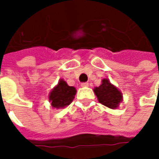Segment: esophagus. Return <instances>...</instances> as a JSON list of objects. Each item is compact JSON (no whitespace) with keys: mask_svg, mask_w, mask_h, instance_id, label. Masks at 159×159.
<instances>
[{"mask_svg":"<svg viewBox=\"0 0 159 159\" xmlns=\"http://www.w3.org/2000/svg\"><path fill=\"white\" fill-rule=\"evenodd\" d=\"M81 86L83 87V88H86V87H89V83H81Z\"/></svg>","mask_w":159,"mask_h":159,"instance_id":"34e87169","label":"esophagus"}]
</instances>
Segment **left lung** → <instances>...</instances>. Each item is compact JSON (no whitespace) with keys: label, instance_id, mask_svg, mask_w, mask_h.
<instances>
[{"label":"left lung","instance_id":"1","mask_svg":"<svg viewBox=\"0 0 159 159\" xmlns=\"http://www.w3.org/2000/svg\"><path fill=\"white\" fill-rule=\"evenodd\" d=\"M93 92L98 98L99 102L111 109H116L123 101L121 91L117 89L108 79L102 80L101 85L94 88Z\"/></svg>","mask_w":159,"mask_h":159}]
</instances>
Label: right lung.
I'll list each match as a JSON object with an SVG mask.
<instances>
[{
	"instance_id": "obj_1",
	"label": "right lung",
	"mask_w": 159,
	"mask_h": 159,
	"mask_svg": "<svg viewBox=\"0 0 159 159\" xmlns=\"http://www.w3.org/2000/svg\"><path fill=\"white\" fill-rule=\"evenodd\" d=\"M76 93V90L74 87L69 86L66 82L60 79L58 85H56L49 93V101L54 108H64L72 102Z\"/></svg>"
}]
</instances>
